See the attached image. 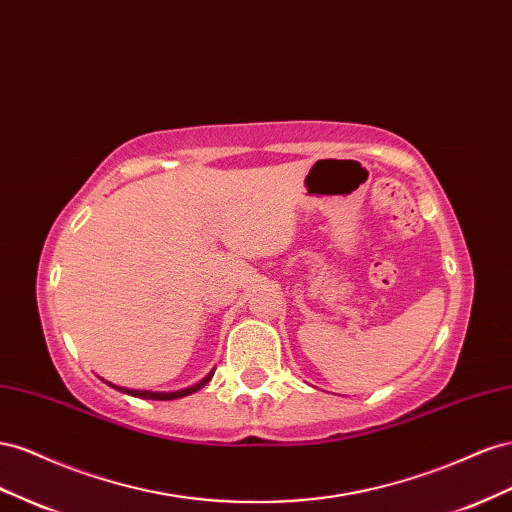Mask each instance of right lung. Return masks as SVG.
I'll list each match as a JSON object with an SVG mask.
<instances>
[{
    "instance_id": "obj_1",
    "label": "right lung",
    "mask_w": 512,
    "mask_h": 512,
    "mask_svg": "<svg viewBox=\"0 0 512 512\" xmlns=\"http://www.w3.org/2000/svg\"><path fill=\"white\" fill-rule=\"evenodd\" d=\"M212 379V373L208 375V377H203L199 384H195V386H191V388H184V390H175V392H150V390H128V388H120V386H113V384H109V386H113V388H118L120 392H126V394H130V397H139V399H154V401H171V399H180V397H186V394H193V392H197L199 388H203L206 386L208 382Z\"/></svg>"
}]
</instances>
